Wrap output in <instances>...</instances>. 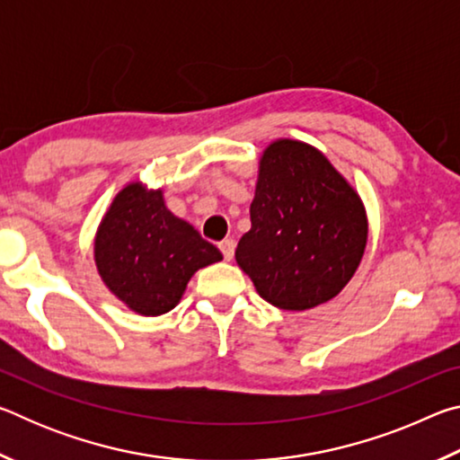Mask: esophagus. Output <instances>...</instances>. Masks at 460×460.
Returning a JSON list of instances; mask_svg holds the SVG:
<instances>
[{
    "mask_svg": "<svg viewBox=\"0 0 460 460\" xmlns=\"http://www.w3.org/2000/svg\"><path fill=\"white\" fill-rule=\"evenodd\" d=\"M219 249L223 252V258L227 260V261H231L233 255H235V241H233V239H223L221 243H219Z\"/></svg>",
    "mask_w": 460,
    "mask_h": 460,
    "instance_id": "esophagus-1",
    "label": "esophagus"
}]
</instances>
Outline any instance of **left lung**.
<instances>
[{
  "instance_id": "obj_1",
  "label": "left lung",
  "mask_w": 460,
  "mask_h": 460,
  "mask_svg": "<svg viewBox=\"0 0 460 460\" xmlns=\"http://www.w3.org/2000/svg\"><path fill=\"white\" fill-rule=\"evenodd\" d=\"M252 229L235 260L263 300L308 310L332 300L355 276L369 221L351 182L300 139L279 137L260 155L249 207Z\"/></svg>"
}]
</instances>
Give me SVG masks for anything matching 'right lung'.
<instances>
[{
  "instance_id": "obj_1",
  "label": "right lung",
  "mask_w": 460,
  "mask_h": 460,
  "mask_svg": "<svg viewBox=\"0 0 460 460\" xmlns=\"http://www.w3.org/2000/svg\"><path fill=\"white\" fill-rule=\"evenodd\" d=\"M93 255L107 290L142 316L170 313L190 278L223 260L219 249L170 211L164 190L142 181L115 194L97 227Z\"/></svg>"
}]
</instances>
